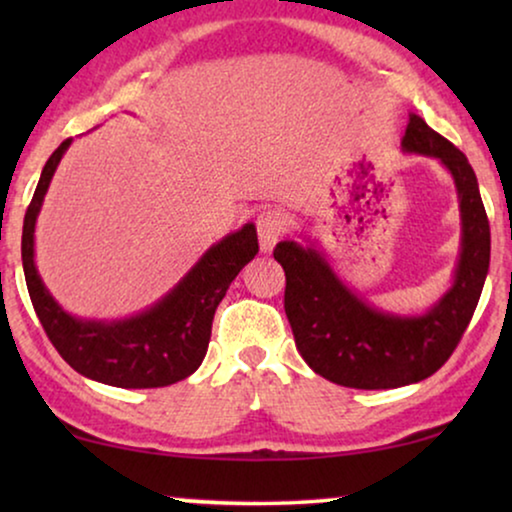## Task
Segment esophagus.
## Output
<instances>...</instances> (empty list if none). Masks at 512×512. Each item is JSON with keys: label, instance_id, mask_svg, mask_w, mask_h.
Returning a JSON list of instances; mask_svg holds the SVG:
<instances>
[{"label": "esophagus", "instance_id": "1", "mask_svg": "<svg viewBox=\"0 0 512 512\" xmlns=\"http://www.w3.org/2000/svg\"><path fill=\"white\" fill-rule=\"evenodd\" d=\"M256 230H258V244H261V251L270 254L279 242V237L284 233V216L277 209H265L261 216L256 219Z\"/></svg>", "mask_w": 512, "mask_h": 512}]
</instances>
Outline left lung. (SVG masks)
<instances>
[{
    "label": "left lung",
    "mask_w": 512,
    "mask_h": 512,
    "mask_svg": "<svg viewBox=\"0 0 512 512\" xmlns=\"http://www.w3.org/2000/svg\"><path fill=\"white\" fill-rule=\"evenodd\" d=\"M401 146L405 153L438 158L459 195V263L450 291L429 312L398 317L375 310L342 284L314 244L286 240L272 251L286 275L284 310L300 356L314 373L342 387L396 389L431 377L471 324L489 270V221L464 153L415 114Z\"/></svg>",
    "instance_id": "left-lung-1"
}]
</instances>
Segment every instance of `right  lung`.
Wrapping results in <instances>:
<instances>
[{
  "mask_svg": "<svg viewBox=\"0 0 512 512\" xmlns=\"http://www.w3.org/2000/svg\"><path fill=\"white\" fill-rule=\"evenodd\" d=\"M69 144L72 139H65L46 160L23 221V270L34 312L58 354L83 377L121 389H153L186 380L205 359L214 312L230 282L258 254L254 223H244L209 247L149 310L121 321L72 317L55 303L34 265V226Z\"/></svg>",
  "mask_w": 512,
  "mask_h": 512,
  "instance_id": "right-lung-1",
  "label": "right lung"
}]
</instances>
